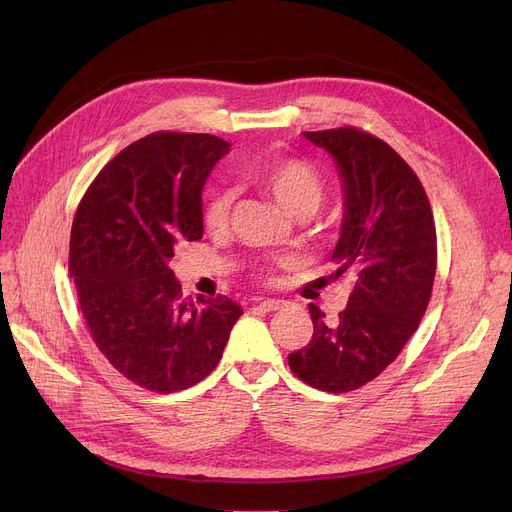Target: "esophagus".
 I'll return each instance as SVG.
<instances>
[{
    "instance_id": "34e87169",
    "label": "esophagus",
    "mask_w": 512,
    "mask_h": 512,
    "mask_svg": "<svg viewBox=\"0 0 512 512\" xmlns=\"http://www.w3.org/2000/svg\"><path fill=\"white\" fill-rule=\"evenodd\" d=\"M286 303L284 301H280V299H261L259 301V307L263 309V311H278V309H282Z\"/></svg>"
}]
</instances>
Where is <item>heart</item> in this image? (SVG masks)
<instances>
[{
    "mask_svg": "<svg viewBox=\"0 0 512 512\" xmlns=\"http://www.w3.org/2000/svg\"><path fill=\"white\" fill-rule=\"evenodd\" d=\"M251 180L267 195L274 197L276 203L290 215H297L301 211L315 213L321 201H324V182L307 161L301 159L267 161L251 174ZM230 203V193H218L207 203L205 226L211 232H220L226 226Z\"/></svg>",
    "mask_w": 512,
    "mask_h": 512,
    "instance_id": "1",
    "label": "heart"
}]
</instances>
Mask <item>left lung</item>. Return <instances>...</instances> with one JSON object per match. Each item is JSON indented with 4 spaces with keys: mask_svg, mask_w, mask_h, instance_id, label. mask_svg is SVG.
Listing matches in <instances>:
<instances>
[{
    "mask_svg": "<svg viewBox=\"0 0 512 512\" xmlns=\"http://www.w3.org/2000/svg\"><path fill=\"white\" fill-rule=\"evenodd\" d=\"M326 149L342 182L336 278L355 276L338 321L309 305L313 336L288 355L297 378L326 392L357 390L398 357L427 309L436 276V226L423 186L388 143L357 128L303 132Z\"/></svg>",
    "mask_w": 512,
    "mask_h": 512,
    "instance_id": "1",
    "label": "left lung"
}]
</instances>
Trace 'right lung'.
I'll return each instance as SVG.
<instances>
[{"label":"right lung","mask_w":512,"mask_h":512,"mask_svg":"<svg viewBox=\"0 0 512 512\" xmlns=\"http://www.w3.org/2000/svg\"><path fill=\"white\" fill-rule=\"evenodd\" d=\"M228 151L211 134H149L97 174L72 222L70 276L95 344L159 394L207 378L242 315L228 297L184 299L170 267L203 236V186Z\"/></svg>","instance_id":"1"}]
</instances>
